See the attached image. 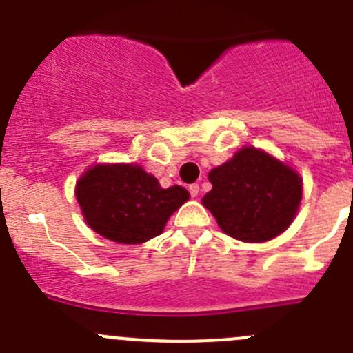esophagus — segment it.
I'll list each match as a JSON object with an SVG mask.
<instances>
[{
	"mask_svg": "<svg viewBox=\"0 0 353 353\" xmlns=\"http://www.w3.org/2000/svg\"><path fill=\"white\" fill-rule=\"evenodd\" d=\"M188 190H190L191 196H193V198L198 196V193H199V186H198V184H190V188H188Z\"/></svg>",
	"mask_w": 353,
	"mask_h": 353,
	"instance_id": "esophagus-1",
	"label": "esophagus"
}]
</instances>
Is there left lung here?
<instances>
[{
	"mask_svg": "<svg viewBox=\"0 0 353 353\" xmlns=\"http://www.w3.org/2000/svg\"><path fill=\"white\" fill-rule=\"evenodd\" d=\"M212 191L201 203L227 236L265 243L290 227L302 199V177L282 160L256 147H243L210 170Z\"/></svg>",
	"mask_w": 353,
	"mask_h": 353,
	"instance_id": "1",
	"label": "left lung"
}]
</instances>
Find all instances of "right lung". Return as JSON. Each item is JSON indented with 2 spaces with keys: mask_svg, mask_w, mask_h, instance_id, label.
<instances>
[{
  "mask_svg": "<svg viewBox=\"0 0 353 353\" xmlns=\"http://www.w3.org/2000/svg\"><path fill=\"white\" fill-rule=\"evenodd\" d=\"M74 196L94 232L121 244H141L163 232L190 199L183 186L163 190L138 163H95L77 181Z\"/></svg>",
  "mask_w": 353,
  "mask_h": 353,
  "instance_id": "add662e5",
  "label": "right lung"
}]
</instances>
